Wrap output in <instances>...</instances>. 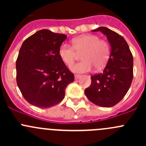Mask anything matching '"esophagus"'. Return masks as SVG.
Masks as SVG:
<instances>
[{"mask_svg": "<svg viewBox=\"0 0 146 146\" xmlns=\"http://www.w3.org/2000/svg\"><path fill=\"white\" fill-rule=\"evenodd\" d=\"M80 77V75H78V74H76V75H75V79H76V80L78 79Z\"/></svg>", "mask_w": 146, "mask_h": 146, "instance_id": "34e87169", "label": "esophagus"}]
</instances>
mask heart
Here are the masks:
<instances>
[{
    "label": "heart",
    "instance_id": "1",
    "mask_svg": "<svg viewBox=\"0 0 146 146\" xmlns=\"http://www.w3.org/2000/svg\"><path fill=\"white\" fill-rule=\"evenodd\" d=\"M71 42L72 46L62 44L58 54L63 62L70 66L74 63L78 54L82 53L80 58L82 61L70 67L75 73H87L93 67L99 70L105 66L110 58V44L97 35H83L74 38Z\"/></svg>",
    "mask_w": 146,
    "mask_h": 146
}]
</instances>
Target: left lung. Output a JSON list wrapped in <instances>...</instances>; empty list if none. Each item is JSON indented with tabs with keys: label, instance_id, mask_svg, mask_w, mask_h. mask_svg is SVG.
I'll return each instance as SVG.
<instances>
[{
	"label": "left lung",
	"instance_id": "left-lung-1",
	"mask_svg": "<svg viewBox=\"0 0 146 146\" xmlns=\"http://www.w3.org/2000/svg\"><path fill=\"white\" fill-rule=\"evenodd\" d=\"M100 31L107 36L111 45V53L102 73L91 76V85L85 90L90 101L102 107L116 105L126 95L133 76V55L122 36L107 27Z\"/></svg>",
	"mask_w": 146,
	"mask_h": 146
}]
</instances>
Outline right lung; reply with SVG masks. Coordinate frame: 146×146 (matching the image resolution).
Masks as SVG:
<instances>
[{"mask_svg": "<svg viewBox=\"0 0 146 146\" xmlns=\"http://www.w3.org/2000/svg\"><path fill=\"white\" fill-rule=\"evenodd\" d=\"M66 35L42 29L22 44L16 61V80L25 99L40 108L61 102L74 75L61 59L58 49Z\"/></svg>", "mask_w": 146, "mask_h": 146, "instance_id": "add662e5", "label": "right lung"}]
</instances>
